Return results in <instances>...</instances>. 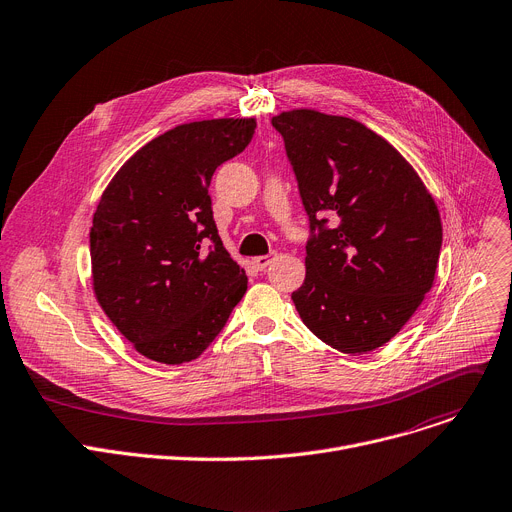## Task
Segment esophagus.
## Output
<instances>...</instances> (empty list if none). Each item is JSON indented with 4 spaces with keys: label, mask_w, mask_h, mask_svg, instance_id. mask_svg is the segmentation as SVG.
Wrapping results in <instances>:
<instances>
[{
    "label": "esophagus",
    "mask_w": 512,
    "mask_h": 512,
    "mask_svg": "<svg viewBox=\"0 0 512 512\" xmlns=\"http://www.w3.org/2000/svg\"><path fill=\"white\" fill-rule=\"evenodd\" d=\"M276 257H278V253H269V255H261V257H255V259H253V263H255V267H257V269H261V271H263V269H265V267H267V265H269L271 261H274Z\"/></svg>",
    "instance_id": "esophagus-1"
}]
</instances>
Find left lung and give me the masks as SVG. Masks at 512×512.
Segmentation results:
<instances>
[{"label": "left lung", "mask_w": 512, "mask_h": 512, "mask_svg": "<svg viewBox=\"0 0 512 512\" xmlns=\"http://www.w3.org/2000/svg\"><path fill=\"white\" fill-rule=\"evenodd\" d=\"M271 125L311 222L296 311L339 352L377 350L432 288L442 245L436 203L414 166L350 117L296 109Z\"/></svg>", "instance_id": "left-lung-1"}]
</instances>
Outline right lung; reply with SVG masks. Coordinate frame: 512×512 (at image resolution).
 Segmentation results:
<instances>
[{"mask_svg":"<svg viewBox=\"0 0 512 512\" xmlns=\"http://www.w3.org/2000/svg\"><path fill=\"white\" fill-rule=\"evenodd\" d=\"M251 119L177 125L135 152L102 193L90 228L92 288L102 311L142 356L195 360L247 292L224 249L208 187L241 154Z\"/></svg>","mask_w":512,"mask_h":512,"instance_id":"add662e5","label":"right lung"}]
</instances>
